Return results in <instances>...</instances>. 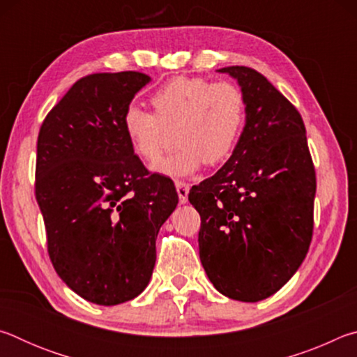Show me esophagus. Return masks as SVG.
Listing matches in <instances>:
<instances>
[{"label": "esophagus", "mask_w": 357, "mask_h": 357, "mask_svg": "<svg viewBox=\"0 0 357 357\" xmlns=\"http://www.w3.org/2000/svg\"><path fill=\"white\" fill-rule=\"evenodd\" d=\"M176 190H178V197L181 203H187V197H189V190L190 185L184 183V181H176Z\"/></svg>", "instance_id": "1"}]
</instances>
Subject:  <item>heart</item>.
<instances>
[{"label": "heart", "mask_w": 357, "mask_h": 357, "mask_svg": "<svg viewBox=\"0 0 357 357\" xmlns=\"http://www.w3.org/2000/svg\"><path fill=\"white\" fill-rule=\"evenodd\" d=\"M154 113L130 105L123 130L137 157L154 164L170 132L178 149L155 164L170 178L193 174L206 162L217 165L231 154L245 121V96L238 84L203 77H176L151 96Z\"/></svg>", "instance_id": "heart-1"}]
</instances>
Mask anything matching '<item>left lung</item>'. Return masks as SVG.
I'll use <instances>...</instances> for the list:
<instances>
[{
	"mask_svg": "<svg viewBox=\"0 0 357 357\" xmlns=\"http://www.w3.org/2000/svg\"><path fill=\"white\" fill-rule=\"evenodd\" d=\"M245 96V126L214 176L193 185L202 217L200 259L228 298L257 302L279 291L309 252L315 167L296 107L268 78L245 66L219 69Z\"/></svg>",
	"mask_w": 357,
	"mask_h": 357,
	"instance_id": "obj_1",
	"label": "left lung"
}]
</instances>
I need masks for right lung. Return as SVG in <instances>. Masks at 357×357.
Masks as SVG:
<instances>
[{
    "label": "right lung",
    "instance_id": "add662e5",
    "mask_svg": "<svg viewBox=\"0 0 357 357\" xmlns=\"http://www.w3.org/2000/svg\"><path fill=\"white\" fill-rule=\"evenodd\" d=\"M149 80L135 70L83 77L39 130L34 192L48 257L72 291L99 305L146 288L157 234L178 204L173 181L143 165L121 124Z\"/></svg>",
    "mask_w": 357,
    "mask_h": 357
}]
</instances>
